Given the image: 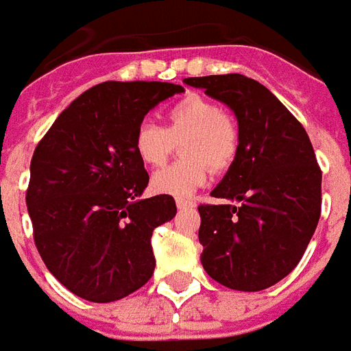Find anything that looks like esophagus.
Instances as JSON below:
<instances>
[{"mask_svg":"<svg viewBox=\"0 0 351 351\" xmlns=\"http://www.w3.org/2000/svg\"><path fill=\"white\" fill-rule=\"evenodd\" d=\"M176 206L180 208V210H186V208H193L195 206V203L193 201H188V199H176Z\"/></svg>","mask_w":351,"mask_h":351,"instance_id":"esophagus-1","label":"esophagus"}]
</instances>
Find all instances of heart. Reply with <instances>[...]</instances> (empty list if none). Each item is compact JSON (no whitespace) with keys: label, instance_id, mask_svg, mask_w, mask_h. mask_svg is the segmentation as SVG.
<instances>
[{"label":"heart","instance_id":"obj_1","mask_svg":"<svg viewBox=\"0 0 351 351\" xmlns=\"http://www.w3.org/2000/svg\"><path fill=\"white\" fill-rule=\"evenodd\" d=\"M182 143L188 160L161 169L152 176V188L173 197H190L206 182L210 167L226 171L239 154V125L214 101L188 93L165 112V128L141 122L133 135V150L148 167H161Z\"/></svg>","mask_w":351,"mask_h":351}]
</instances>
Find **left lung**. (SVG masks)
<instances>
[{
    "label": "left lung",
    "mask_w": 351,
    "mask_h": 351,
    "mask_svg": "<svg viewBox=\"0 0 351 351\" xmlns=\"http://www.w3.org/2000/svg\"><path fill=\"white\" fill-rule=\"evenodd\" d=\"M239 122V154L201 205V263L239 291H261L301 261L322 213V171L306 131L278 97L239 73L190 77ZM237 205L235 206L234 203Z\"/></svg>",
    "instance_id": "obj_1"
}]
</instances>
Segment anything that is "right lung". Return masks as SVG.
Returning <instances> with one entry per match:
<instances>
[{
  "label": "right lung",
  "instance_id": "add662e5",
  "mask_svg": "<svg viewBox=\"0 0 351 351\" xmlns=\"http://www.w3.org/2000/svg\"><path fill=\"white\" fill-rule=\"evenodd\" d=\"M184 88L108 80L80 93L37 145L26 205L43 261L71 293L110 302L154 274V229L176 214L148 186L133 135L148 110Z\"/></svg>",
  "mask_w": 351,
  "mask_h": 351
}]
</instances>
